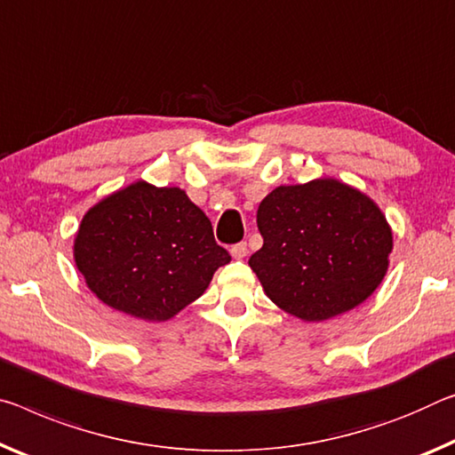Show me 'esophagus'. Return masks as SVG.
I'll use <instances>...</instances> for the list:
<instances>
[{
	"mask_svg": "<svg viewBox=\"0 0 455 455\" xmlns=\"http://www.w3.org/2000/svg\"><path fill=\"white\" fill-rule=\"evenodd\" d=\"M247 253H249L247 243H236V244H233V247H230V255H233L235 259L247 257Z\"/></svg>",
	"mask_w": 455,
	"mask_h": 455,
	"instance_id": "obj_1",
	"label": "esophagus"
}]
</instances>
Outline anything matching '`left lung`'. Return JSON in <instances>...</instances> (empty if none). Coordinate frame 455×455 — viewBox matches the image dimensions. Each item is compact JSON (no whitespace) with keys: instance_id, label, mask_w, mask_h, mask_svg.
<instances>
[{"instance_id":"8db88e82","label":"left lung","mask_w":455,"mask_h":455,"mask_svg":"<svg viewBox=\"0 0 455 455\" xmlns=\"http://www.w3.org/2000/svg\"><path fill=\"white\" fill-rule=\"evenodd\" d=\"M257 227L263 247L251 255V269L273 304L306 322L363 304L383 281L393 251L380 208L331 178L267 194Z\"/></svg>"}]
</instances>
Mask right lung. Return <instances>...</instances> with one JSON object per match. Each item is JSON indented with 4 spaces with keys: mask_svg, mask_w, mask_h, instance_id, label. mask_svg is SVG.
<instances>
[{
    "mask_svg": "<svg viewBox=\"0 0 455 455\" xmlns=\"http://www.w3.org/2000/svg\"><path fill=\"white\" fill-rule=\"evenodd\" d=\"M75 261L103 304L164 322L198 299L230 255L184 190L140 180L84 214Z\"/></svg>",
    "mask_w": 455,
    "mask_h": 455,
    "instance_id": "right-lung-1",
    "label": "right lung"
}]
</instances>
